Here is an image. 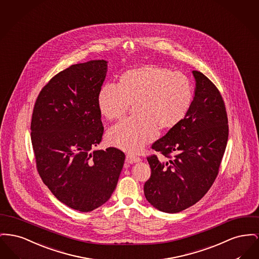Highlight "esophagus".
<instances>
[{"mask_svg":"<svg viewBox=\"0 0 259 259\" xmlns=\"http://www.w3.org/2000/svg\"><path fill=\"white\" fill-rule=\"evenodd\" d=\"M125 161H126V163H139L141 161V159L137 156H135V155L127 154L125 156Z\"/></svg>","mask_w":259,"mask_h":259,"instance_id":"obj_1","label":"esophagus"}]
</instances>
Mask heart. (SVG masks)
Masks as SVG:
<instances>
[{
  "label": "heart",
  "instance_id": "heart-1",
  "mask_svg": "<svg viewBox=\"0 0 259 259\" xmlns=\"http://www.w3.org/2000/svg\"><path fill=\"white\" fill-rule=\"evenodd\" d=\"M193 101V87L186 75L158 65L130 69L119 84L109 82L98 94V108L107 120H119L135 104L136 116L112 126L111 145L138 153L161 130H171L186 117Z\"/></svg>",
  "mask_w": 259,
  "mask_h": 259
}]
</instances>
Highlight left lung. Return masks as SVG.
<instances>
[{
    "label": "left lung",
    "instance_id": "1",
    "mask_svg": "<svg viewBox=\"0 0 259 259\" xmlns=\"http://www.w3.org/2000/svg\"><path fill=\"white\" fill-rule=\"evenodd\" d=\"M195 96L184 120L152 144L147 157L151 177L144 184L147 201L159 210L176 213L200 201L219 172L228 141L225 103L215 84L194 70Z\"/></svg>",
    "mask_w": 259,
    "mask_h": 259
}]
</instances>
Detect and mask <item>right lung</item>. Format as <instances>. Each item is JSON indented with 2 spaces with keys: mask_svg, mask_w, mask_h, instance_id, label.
Wrapping results in <instances>:
<instances>
[{
  "mask_svg": "<svg viewBox=\"0 0 259 259\" xmlns=\"http://www.w3.org/2000/svg\"><path fill=\"white\" fill-rule=\"evenodd\" d=\"M106 70L105 60L64 69L41 89L32 113L39 176L56 199L82 212L109 200L125 158L115 147L94 151L104 133L97 97Z\"/></svg>",
  "mask_w": 259,
  "mask_h": 259,
  "instance_id": "obj_1",
  "label": "right lung"
}]
</instances>
